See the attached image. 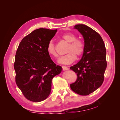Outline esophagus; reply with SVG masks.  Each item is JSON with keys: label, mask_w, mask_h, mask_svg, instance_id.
<instances>
[{"label": "esophagus", "mask_w": 120, "mask_h": 120, "mask_svg": "<svg viewBox=\"0 0 120 120\" xmlns=\"http://www.w3.org/2000/svg\"><path fill=\"white\" fill-rule=\"evenodd\" d=\"M62 69L64 70H69V68H68L67 67H65V66H62Z\"/></svg>", "instance_id": "esophagus-1"}]
</instances>
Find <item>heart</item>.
Masks as SVG:
<instances>
[{
	"instance_id": "b5f03b06",
	"label": "heart",
	"mask_w": 120,
	"mask_h": 120,
	"mask_svg": "<svg viewBox=\"0 0 120 120\" xmlns=\"http://www.w3.org/2000/svg\"><path fill=\"white\" fill-rule=\"evenodd\" d=\"M62 38L69 43L66 50V55L62 56L58 60V62L61 64H69L76 59V55L80 56L84 51V44L80 39H76V36L74 34L67 33L63 34ZM46 50L49 55L57 58L58 56L56 50V46L52 41L49 42Z\"/></svg>"
}]
</instances>
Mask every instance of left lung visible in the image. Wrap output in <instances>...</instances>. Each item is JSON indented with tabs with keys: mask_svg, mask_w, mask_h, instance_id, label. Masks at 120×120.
Here are the masks:
<instances>
[{
	"mask_svg": "<svg viewBox=\"0 0 120 120\" xmlns=\"http://www.w3.org/2000/svg\"><path fill=\"white\" fill-rule=\"evenodd\" d=\"M84 39V51L81 60L70 69L77 75L70 88L77 94L86 96L94 92L102 85L107 67L106 51L99 34L84 24L75 26Z\"/></svg>",
	"mask_w": 120,
	"mask_h": 120,
	"instance_id": "8db88e82",
	"label": "left lung"
}]
</instances>
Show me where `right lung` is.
<instances>
[{"mask_svg":"<svg viewBox=\"0 0 120 120\" xmlns=\"http://www.w3.org/2000/svg\"><path fill=\"white\" fill-rule=\"evenodd\" d=\"M57 30L38 28L21 41L14 64L15 81L26 98L34 102L49 96L53 78L60 74L62 67L51 60L47 45Z\"/></svg>","mask_w":120,"mask_h":120,"instance_id":"obj_1","label":"right lung"}]
</instances>
